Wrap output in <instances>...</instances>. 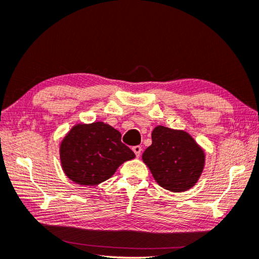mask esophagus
Listing matches in <instances>:
<instances>
[{"instance_id":"esophagus-1","label":"esophagus","mask_w":259,"mask_h":259,"mask_svg":"<svg viewBox=\"0 0 259 259\" xmlns=\"http://www.w3.org/2000/svg\"><path fill=\"white\" fill-rule=\"evenodd\" d=\"M133 150H134V153L136 154V156L139 157L140 154H141V150H143V148H141V146H135V147H133Z\"/></svg>"}]
</instances>
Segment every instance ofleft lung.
I'll list each match as a JSON object with an SVG mask.
<instances>
[{"label":"left lung","mask_w":259,"mask_h":259,"mask_svg":"<svg viewBox=\"0 0 259 259\" xmlns=\"http://www.w3.org/2000/svg\"><path fill=\"white\" fill-rule=\"evenodd\" d=\"M151 139L153 144L145 150L143 160L155 181L171 192L191 189L203 170V150L185 131L163 125L156 126Z\"/></svg>","instance_id":"1"}]
</instances>
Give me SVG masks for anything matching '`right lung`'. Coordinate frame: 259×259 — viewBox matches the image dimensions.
Listing matches in <instances>:
<instances>
[{
  "mask_svg": "<svg viewBox=\"0 0 259 259\" xmlns=\"http://www.w3.org/2000/svg\"><path fill=\"white\" fill-rule=\"evenodd\" d=\"M134 151L121 143V134L103 122L77 124L60 145V160L68 179L80 185H96L110 179Z\"/></svg>",
  "mask_w": 259,
  "mask_h": 259,
  "instance_id": "obj_1",
  "label": "right lung"
}]
</instances>
